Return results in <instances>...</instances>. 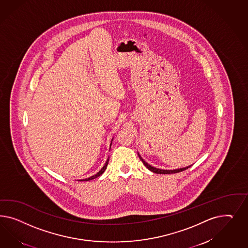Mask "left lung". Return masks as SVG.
Returning <instances> with one entry per match:
<instances>
[{"label":"left lung","instance_id":"8db88e82","mask_svg":"<svg viewBox=\"0 0 248 248\" xmlns=\"http://www.w3.org/2000/svg\"><path fill=\"white\" fill-rule=\"evenodd\" d=\"M138 156L140 158V160L143 162V165L144 166L146 167V168H148L149 170H150L151 172H153V173H163V174H167V173H179V172H182V171H185V170H186L188 169L191 165H189V166H186V167H183V168H178V169H173V170H164V169H160V168H156V167H154V166H152V165H149L148 163H146L144 160H143V158L141 157V155L138 154Z\"/></svg>","mask_w":248,"mask_h":248}]
</instances>
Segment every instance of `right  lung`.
<instances>
[{"mask_svg":"<svg viewBox=\"0 0 248 248\" xmlns=\"http://www.w3.org/2000/svg\"><path fill=\"white\" fill-rule=\"evenodd\" d=\"M113 138H112V141H111V143H110V148H111V145H112V142H113ZM108 162H109V157L107 158V160H106V162H105V165L103 166V168L98 172L97 173H95V174H93V175H92L91 177L89 178H85V179H81V180L79 181H90L93 180V179H94V178H96L98 176H100L102 173H104L105 171V169H106V167H107V165H108Z\"/></svg>","mask_w":248,"mask_h":248,"instance_id":"add662e5","label":"right lung"}]
</instances>
